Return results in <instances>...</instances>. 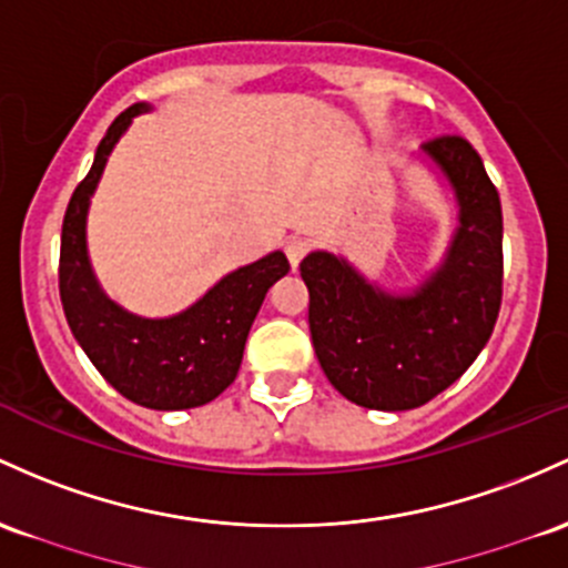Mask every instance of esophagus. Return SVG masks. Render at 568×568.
Returning <instances> with one entry per match:
<instances>
[{
	"mask_svg": "<svg viewBox=\"0 0 568 568\" xmlns=\"http://www.w3.org/2000/svg\"><path fill=\"white\" fill-rule=\"evenodd\" d=\"M307 251H310V242L302 240V236H294V240L285 242V255H288V261L294 270L302 264V258L307 255Z\"/></svg>",
	"mask_w": 568,
	"mask_h": 568,
	"instance_id": "1",
	"label": "esophagus"
}]
</instances>
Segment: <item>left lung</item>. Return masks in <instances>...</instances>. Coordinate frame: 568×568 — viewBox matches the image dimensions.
I'll use <instances>...</instances> for the list:
<instances>
[{
    "mask_svg": "<svg viewBox=\"0 0 568 568\" xmlns=\"http://www.w3.org/2000/svg\"><path fill=\"white\" fill-rule=\"evenodd\" d=\"M423 153L458 202L445 261L413 294H385L345 258L302 261L310 334L328 383L366 409H415L450 388L490 339L501 307V202L464 136H434Z\"/></svg>",
    "mask_w": 568,
    "mask_h": 568,
    "instance_id": "1",
    "label": "left lung"
}]
</instances>
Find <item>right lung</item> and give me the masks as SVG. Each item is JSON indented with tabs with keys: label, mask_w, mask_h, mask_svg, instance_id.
<instances>
[{
	"label": "right lung",
	"mask_w": 568,
	"mask_h": 568,
	"mask_svg": "<svg viewBox=\"0 0 568 568\" xmlns=\"http://www.w3.org/2000/svg\"><path fill=\"white\" fill-rule=\"evenodd\" d=\"M145 110L151 108L132 104L110 123L91 172L72 193L61 226L59 294L74 339L118 394L148 409H191L234 383L261 302L291 266L274 251L226 274L180 315L159 321L126 313L102 294L85 251V215L108 155Z\"/></svg>",
	"instance_id": "right-lung-1"
}]
</instances>
